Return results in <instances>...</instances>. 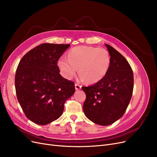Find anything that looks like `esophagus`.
Here are the masks:
<instances>
[{"label":"esophagus","mask_w":157,"mask_h":157,"mask_svg":"<svg viewBox=\"0 0 157 157\" xmlns=\"http://www.w3.org/2000/svg\"><path fill=\"white\" fill-rule=\"evenodd\" d=\"M75 90H80V88H81V86H80V84H77V83L75 84Z\"/></svg>","instance_id":"1"}]
</instances>
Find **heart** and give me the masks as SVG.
<instances>
[{
  "mask_svg": "<svg viewBox=\"0 0 157 157\" xmlns=\"http://www.w3.org/2000/svg\"><path fill=\"white\" fill-rule=\"evenodd\" d=\"M67 58H60L58 61L61 75L71 79L78 69L80 78L88 84L96 83L105 77L111 65L108 51L96 47H74L69 51Z\"/></svg>",
  "mask_w": 157,
  "mask_h": 157,
  "instance_id": "1",
  "label": "heart"
}]
</instances>
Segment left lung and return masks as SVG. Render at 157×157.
Instances as JSON below:
<instances>
[{
    "label": "left lung",
    "instance_id": "8db88e82",
    "mask_svg": "<svg viewBox=\"0 0 157 157\" xmlns=\"http://www.w3.org/2000/svg\"><path fill=\"white\" fill-rule=\"evenodd\" d=\"M111 65L105 77L92 86L82 87L86 95L83 111L89 120L108 126L121 118L129 105L134 88V75L124 57L105 44Z\"/></svg>",
    "mask_w": 157,
    "mask_h": 157
}]
</instances>
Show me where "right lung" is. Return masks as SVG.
I'll return each instance as SVG.
<instances>
[{
	"instance_id": "add662e5",
	"label": "right lung",
	"mask_w": 157,
	"mask_h": 157,
	"mask_svg": "<svg viewBox=\"0 0 157 157\" xmlns=\"http://www.w3.org/2000/svg\"><path fill=\"white\" fill-rule=\"evenodd\" d=\"M70 44L44 43L23 57L17 66V100L28 119L46 125L62 115L64 104L75 92L73 81L61 77L58 61Z\"/></svg>"
}]
</instances>
